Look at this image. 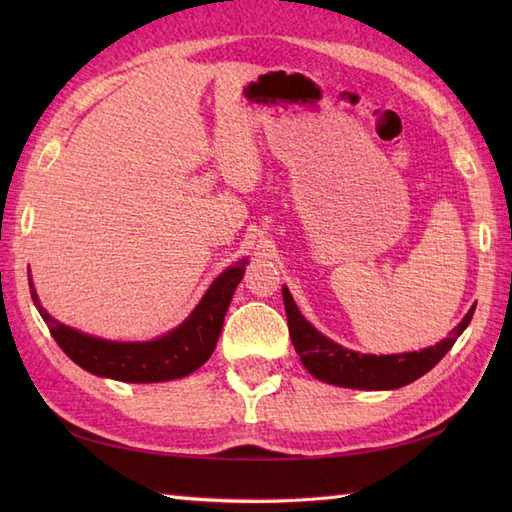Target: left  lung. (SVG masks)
<instances>
[{
	"label": "left lung",
	"mask_w": 512,
	"mask_h": 512,
	"mask_svg": "<svg viewBox=\"0 0 512 512\" xmlns=\"http://www.w3.org/2000/svg\"><path fill=\"white\" fill-rule=\"evenodd\" d=\"M281 295H284V306L288 314L290 339L297 354L301 356L303 367L314 378L323 380V383L350 389H398L413 383V380L424 376L431 367H436L442 361V356L451 350L458 336L466 330V325L471 323L475 312L473 306L466 312V317L451 330L447 339L436 345L424 347L420 352L376 356L358 354L330 341L328 336H323L303 319V314L299 312L286 286L281 288Z\"/></svg>",
	"instance_id": "8db88e82"
}]
</instances>
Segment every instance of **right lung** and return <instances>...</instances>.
<instances>
[{
	"instance_id": "1",
	"label": "right lung",
	"mask_w": 512,
	"mask_h": 512,
	"mask_svg": "<svg viewBox=\"0 0 512 512\" xmlns=\"http://www.w3.org/2000/svg\"><path fill=\"white\" fill-rule=\"evenodd\" d=\"M246 264V259H242L235 266L226 268L206 290V295L189 314V319L180 323L176 330L143 343L99 339V336L83 334L52 319L48 310H43L39 303L32 279L28 284L30 297L35 301L41 319L46 321L54 341L85 372L123 380V383H162V380L189 376L209 361L217 339H220L228 303H231L233 292L244 277Z\"/></svg>"
}]
</instances>
